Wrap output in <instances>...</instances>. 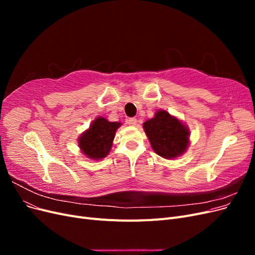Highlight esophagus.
Segmentation results:
<instances>
[{
  "label": "esophagus",
  "mask_w": 255,
  "mask_h": 255,
  "mask_svg": "<svg viewBox=\"0 0 255 255\" xmlns=\"http://www.w3.org/2000/svg\"><path fill=\"white\" fill-rule=\"evenodd\" d=\"M127 122H128V126L134 127V126L137 125V119H136V118H128V119L127 120Z\"/></svg>",
  "instance_id": "1"
}]
</instances>
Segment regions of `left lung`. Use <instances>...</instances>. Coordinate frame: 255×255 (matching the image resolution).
Returning a JSON list of instances; mask_svg holds the SVG:
<instances>
[{"instance_id": "8db88e82", "label": "left lung", "mask_w": 255, "mask_h": 255, "mask_svg": "<svg viewBox=\"0 0 255 255\" xmlns=\"http://www.w3.org/2000/svg\"><path fill=\"white\" fill-rule=\"evenodd\" d=\"M143 129L154 152L164 158L180 156L189 144L188 128L166 111L156 112L154 118L143 123Z\"/></svg>"}]
</instances>
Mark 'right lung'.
<instances>
[{
  "label": "right lung",
  "instance_id": "1",
  "mask_svg": "<svg viewBox=\"0 0 255 255\" xmlns=\"http://www.w3.org/2000/svg\"><path fill=\"white\" fill-rule=\"evenodd\" d=\"M120 126V122H110L103 117H98L79 138L82 152L91 159H101L109 155L116 130Z\"/></svg>",
  "mask_w": 255,
  "mask_h": 255
}]
</instances>
